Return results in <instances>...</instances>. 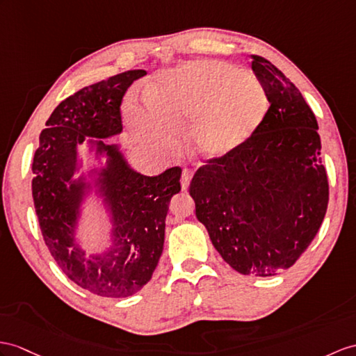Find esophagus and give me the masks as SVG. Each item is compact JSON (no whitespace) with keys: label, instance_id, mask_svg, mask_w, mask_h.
<instances>
[{"label":"esophagus","instance_id":"1","mask_svg":"<svg viewBox=\"0 0 356 356\" xmlns=\"http://www.w3.org/2000/svg\"><path fill=\"white\" fill-rule=\"evenodd\" d=\"M193 177V172L190 169H183V173H181V188L187 190L188 184H190V179Z\"/></svg>","mask_w":356,"mask_h":356}]
</instances>
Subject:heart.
<instances>
[{"label": "heart", "instance_id": "1", "mask_svg": "<svg viewBox=\"0 0 356 356\" xmlns=\"http://www.w3.org/2000/svg\"><path fill=\"white\" fill-rule=\"evenodd\" d=\"M149 106L127 104L136 137L170 145L166 127L183 131L201 159H218L246 142L267 110L264 89L241 69L214 60L190 62L159 78L148 90Z\"/></svg>", "mask_w": 356, "mask_h": 356}]
</instances>
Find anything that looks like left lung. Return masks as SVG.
Segmentation results:
<instances>
[{
    "label": "left lung",
    "instance_id": "8db88e82",
    "mask_svg": "<svg viewBox=\"0 0 356 356\" xmlns=\"http://www.w3.org/2000/svg\"><path fill=\"white\" fill-rule=\"evenodd\" d=\"M250 58L270 107L246 142L196 170L188 192L197 220L234 270L273 276L314 240L329 184L313 110L278 67Z\"/></svg>",
    "mask_w": 356,
    "mask_h": 356
}]
</instances>
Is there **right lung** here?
Returning <instances> with one entry per match:
<instances>
[{"mask_svg": "<svg viewBox=\"0 0 356 356\" xmlns=\"http://www.w3.org/2000/svg\"><path fill=\"white\" fill-rule=\"evenodd\" d=\"M143 69L113 75L67 97L51 113L34 152L31 192L45 245L58 267L81 289L104 298H128L152 278L163 252L169 202L181 190V168L146 177L128 166L108 138L122 131V98ZM88 136L108 157L99 191L112 214V243L102 254L85 257L74 241L82 197L89 186L74 180L76 146Z\"/></svg>", "mask_w": 356, "mask_h": 356, "instance_id": "right-lung-1", "label": "right lung"}]
</instances>
